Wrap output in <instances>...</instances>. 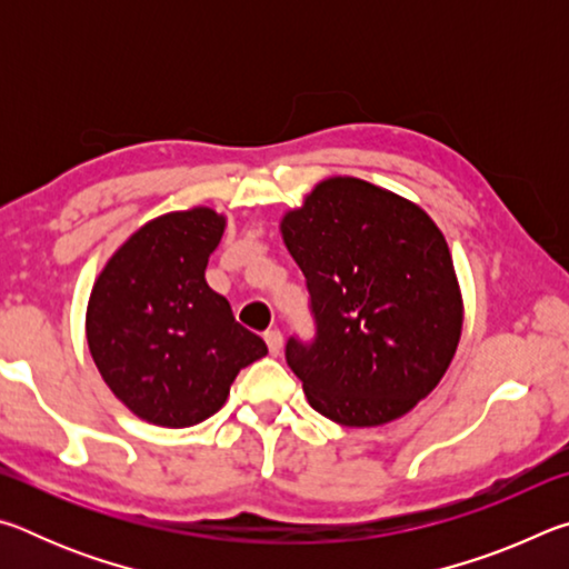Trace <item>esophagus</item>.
Returning <instances> with one entry per match:
<instances>
[{"label":"esophagus","mask_w":569,"mask_h":569,"mask_svg":"<svg viewBox=\"0 0 569 569\" xmlns=\"http://www.w3.org/2000/svg\"><path fill=\"white\" fill-rule=\"evenodd\" d=\"M266 343H268V351L271 356L281 353V346H283V333L281 331H266Z\"/></svg>","instance_id":"34e87169"}]
</instances>
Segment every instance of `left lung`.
Segmentation results:
<instances>
[{
	"label": "left lung",
	"instance_id": "left-lung-1",
	"mask_svg": "<svg viewBox=\"0 0 569 569\" xmlns=\"http://www.w3.org/2000/svg\"><path fill=\"white\" fill-rule=\"evenodd\" d=\"M281 236L316 319L313 343H286L308 403L341 427L409 413L447 373L465 323L445 233L397 192L333 176L283 213Z\"/></svg>",
	"mask_w": 569,
	"mask_h": 569
}]
</instances>
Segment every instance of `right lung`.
<instances>
[{
  "mask_svg": "<svg viewBox=\"0 0 569 569\" xmlns=\"http://www.w3.org/2000/svg\"><path fill=\"white\" fill-rule=\"evenodd\" d=\"M226 216L208 206L148 220L94 278L84 333L110 391L142 421L186 429L223 407L268 353L206 281Z\"/></svg>",
  "mask_w": 569,
  "mask_h": 569,
  "instance_id": "obj_1",
  "label": "right lung"
}]
</instances>
